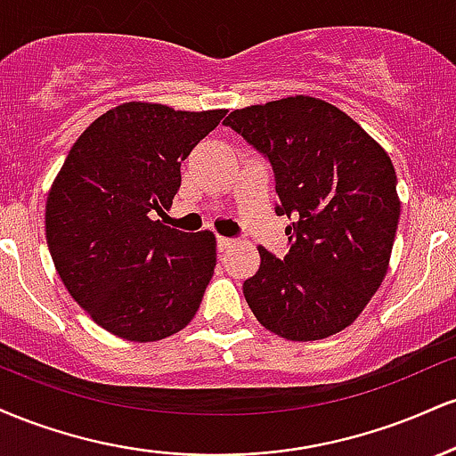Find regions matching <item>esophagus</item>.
<instances>
[{
	"label": "esophagus",
	"mask_w": 456,
	"mask_h": 456,
	"mask_svg": "<svg viewBox=\"0 0 456 456\" xmlns=\"http://www.w3.org/2000/svg\"><path fill=\"white\" fill-rule=\"evenodd\" d=\"M216 246H218V250H221V253H224V250H227V248H232L233 240L232 238H224V235H218Z\"/></svg>",
	"instance_id": "1"
}]
</instances>
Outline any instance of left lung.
I'll return each instance as SVG.
<instances>
[{
	"label": "left lung",
	"instance_id": "1",
	"mask_svg": "<svg viewBox=\"0 0 456 456\" xmlns=\"http://www.w3.org/2000/svg\"><path fill=\"white\" fill-rule=\"evenodd\" d=\"M224 126L274 171L289 253L259 246L244 297L287 341H319L352 326L388 272L401 201L390 156L347 113L313 96L235 109Z\"/></svg>",
	"mask_w": 456,
	"mask_h": 456
}]
</instances>
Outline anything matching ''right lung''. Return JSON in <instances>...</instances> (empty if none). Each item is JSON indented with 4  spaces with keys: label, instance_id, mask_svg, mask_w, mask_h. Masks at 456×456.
<instances>
[{
    "label": "right lung",
    "instance_id": "1",
    "mask_svg": "<svg viewBox=\"0 0 456 456\" xmlns=\"http://www.w3.org/2000/svg\"><path fill=\"white\" fill-rule=\"evenodd\" d=\"M224 113L124 102L68 151L46 197V244L68 294L115 337L160 341L201 305L216 238L171 229L156 214L180 191L182 160Z\"/></svg>",
    "mask_w": 456,
    "mask_h": 456
}]
</instances>
